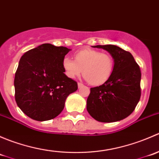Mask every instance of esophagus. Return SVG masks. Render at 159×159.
Returning a JSON list of instances; mask_svg holds the SVG:
<instances>
[{
  "label": "esophagus",
  "mask_w": 159,
  "mask_h": 159,
  "mask_svg": "<svg viewBox=\"0 0 159 159\" xmlns=\"http://www.w3.org/2000/svg\"><path fill=\"white\" fill-rule=\"evenodd\" d=\"M78 88H81V87H83V86H84V84H82V83H81V82H78Z\"/></svg>",
  "instance_id": "obj_1"
}]
</instances>
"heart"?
Returning a JSON list of instances; mask_svg holds the SVG:
<instances>
[{"label":"heart","instance_id":"1","mask_svg":"<svg viewBox=\"0 0 159 159\" xmlns=\"http://www.w3.org/2000/svg\"><path fill=\"white\" fill-rule=\"evenodd\" d=\"M75 61L69 57L63 59V68L70 78L83 76L92 85H100L106 82L114 69V60L106 53L92 49H84L74 55Z\"/></svg>","mask_w":159,"mask_h":159}]
</instances>
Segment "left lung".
I'll return each mask as SVG.
<instances>
[{"label":"left lung","instance_id":"left-lung-1","mask_svg":"<svg viewBox=\"0 0 159 159\" xmlns=\"http://www.w3.org/2000/svg\"><path fill=\"white\" fill-rule=\"evenodd\" d=\"M106 50L114 58V69L109 79L98 87L91 88L87 99V110L101 122H114L131 115L141 97L140 67L132 54L118 46L96 45Z\"/></svg>","mask_w":159,"mask_h":159}]
</instances>
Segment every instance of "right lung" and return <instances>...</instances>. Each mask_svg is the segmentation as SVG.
Listing matches in <instances>:
<instances>
[{
    "instance_id": "1",
    "label": "right lung",
    "mask_w": 159,
    "mask_h": 159,
    "mask_svg": "<svg viewBox=\"0 0 159 159\" xmlns=\"http://www.w3.org/2000/svg\"><path fill=\"white\" fill-rule=\"evenodd\" d=\"M70 49L43 44L22 55L14 77L15 101L26 115L39 121L57 117L78 83L65 75L63 59Z\"/></svg>"
}]
</instances>
